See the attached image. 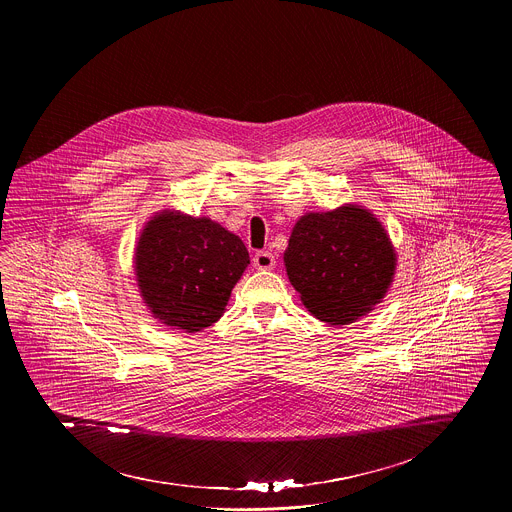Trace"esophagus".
Wrapping results in <instances>:
<instances>
[{
	"instance_id": "obj_1",
	"label": "esophagus",
	"mask_w": 512,
	"mask_h": 512,
	"mask_svg": "<svg viewBox=\"0 0 512 512\" xmlns=\"http://www.w3.org/2000/svg\"><path fill=\"white\" fill-rule=\"evenodd\" d=\"M252 262H254V268H258V270H272L276 266V256L268 250H260L254 254Z\"/></svg>"
}]
</instances>
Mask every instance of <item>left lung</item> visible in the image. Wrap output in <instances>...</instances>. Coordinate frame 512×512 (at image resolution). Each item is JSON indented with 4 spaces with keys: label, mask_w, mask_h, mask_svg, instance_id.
<instances>
[{
    "label": "left lung",
    "mask_w": 512,
    "mask_h": 512,
    "mask_svg": "<svg viewBox=\"0 0 512 512\" xmlns=\"http://www.w3.org/2000/svg\"><path fill=\"white\" fill-rule=\"evenodd\" d=\"M284 264L311 315L329 325H349L388 292L396 250L368 209L345 205L297 220Z\"/></svg>",
    "instance_id": "8db88e82"
}]
</instances>
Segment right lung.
Here are the masks:
<instances>
[{
  "instance_id": "right-lung-1",
  "label": "right lung",
  "mask_w": 512,
  "mask_h": 512,
  "mask_svg": "<svg viewBox=\"0 0 512 512\" xmlns=\"http://www.w3.org/2000/svg\"><path fill=\"white\" fill-rule=\"evenodd\" d=\"M134 264L153 317L195 333L222 317L250 256L244 242L219 222L165 209L147 220Z\"/></svg>"
}]
</instances>
